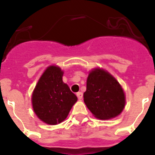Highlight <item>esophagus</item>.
<instances>
[{
  "mask_svg": "<svg viewBox=\"0 0 155 155\" xmlns=\"http://www.w3.org/2000/svg\"><path fill=\"white\" fill-rule=\"evenodd\" d=\"M77 97H78V99H81L82 97H83V93L81 92V91L78 92L77 93Z\"/></svg>",
  "mask_w": 155,
  "mask_h": 155,
  "instance_id": "34e87169",
  "label": "esophagus"
}]
</instances>
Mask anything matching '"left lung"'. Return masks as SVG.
<instances>
[{"mask_svg":"<svg viewBox=\"0 0 155 155\" xmlns=\"http://www.w3.org/2000/svg\"><path fill=\"white\" fill-rule=\"evenodd\" d=\"M84 101L96 118L109 120L121 113L125 105V95L112 75L97 68L87 77Z\"/></svg>","mask_w":155,"mask_h":155,"instance_id":"8db88e82","label":"left lung"}]
</instances>
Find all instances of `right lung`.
Returning <instances> with one entry per match:
<instances>
[{
    "mask_svg": "<svg viewBox=\"0 0 155 155\" xmlns=\"http://www.w3.org/2000/svg\"><path fill=\"white\" fill-rule=\"evenodd\" d=\"M63 72L50 66L45 71L32 94V107L42 121L56 125L64 121L78 98L63 82Z\"/></svg>",
    "mask_w": 155,
    "mask_h": 155,
    "instance_id": "add662e5",
    "label": "right lung"
}]
</instances>
